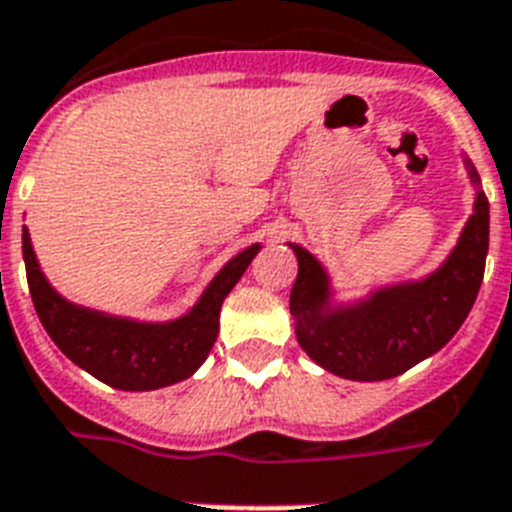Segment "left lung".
<instances>
[{
	"instance_id": "left-lung-1",
	"label": "left lung",
	"mask_w": 512,
	"mask_h": 512,
	"mask_svg": "<svg viewBox=\"0 0 512 512\" xmlns=\"http://www.w3.org/2000/svg\"><path fill=\"white\" fill-rule=\"evenodd\" d=\"M465 168L473 186H479L471 160H465ZM289 247L299 263L289 297L299 347L334 376L384 381L442 350L471 313L489 252V199L476 191L473 215L434 273L373 289L352 305H331L323 265L299 244Z\"/></svg>"
}]
</instances>
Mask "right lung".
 <instances>
[{
	"mask_svg": "<svg viewBox=\"0 0 512 512\" xmlns=\"http://www.w3.org/2000/svg\"><path fill=\"white\" fill-rule=\"evenodd\" d=\"M257 252L260 244H252L231 257L186 315L168 323H141L73 305L54 292L41 273L28 228H23L28 289L41 326L78 368L123 392L178 384L205 363L218 339L220 305Z\"/></svg>",
	"mask_w": 512,
	"mask_h": 512,
	"instance_id": "1",
	"label": "right lung"
}]
</instances>
